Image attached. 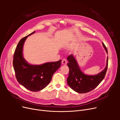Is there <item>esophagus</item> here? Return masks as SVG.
Instances as JSON below:
<instances>
[{
	"label": "esophagus",
	"instance_id": "obj_1",
	"mask_svg": "<svg viewBox=\"0 0 120 120\" xmlns=\"http://www.w3.org/2000/svg\"><path fill=\"white\" fill-rule=\"evenodd\" d=\"M62 63L63 65H66L67 64V61L66 59H63L62 60Z\"/></svg>",
	"mask_w": 120,
	"mask_h": 120
}]
</instances>
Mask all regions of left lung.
<instances>
[{
	"label": "left lung",
	"mask_w": 120,
	"mask_h": 120,
	"mask_svg": "<svg viewBox=\"0 0 120 120\" xmlns=\"http://www.w3.org/2000/svg\"><path fill=\"white\" fill-rule=\"evenodd\" d=\"M103 46L108 53V49L103 43ZM67 59L68 61L67 65L70 70L67 79L68 84L71 89L79 93L89 92L95 89L104 79L108 69V57L104 70L94 75L85 74L82 71L76 59L72 54L69 55Z\"/></svg>",
	"instance_id": "left-lung-1"
}]
</instances>
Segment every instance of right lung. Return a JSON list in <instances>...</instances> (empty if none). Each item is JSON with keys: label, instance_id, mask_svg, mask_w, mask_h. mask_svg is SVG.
Returning <instances> with one entry per match:
<instances>
[{"label": "right lung", "instance_id": "1", "mask_svg": "<svg viewBox=\"0 0 120 120\" xmlns=\"http://www.w3.org/2000/svg\"><path fill=\"white\" fill-rule=\"evenodd\" d=\"M35 31L22 38L17 44L14 54L13 67L18 83L29 90L36 92L46 87L54 72L61 66V60L40 65H30L23 55V47L27 37Z\"/></svg>", "mask_w": 120, "mask_h": 120}]
</instances>
